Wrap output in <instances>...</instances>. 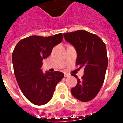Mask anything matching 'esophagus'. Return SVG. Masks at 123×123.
<instances>
[{
    "label": "esophagus",
    "instance_id": "esophagus-1",
    "mask_svg": "<svg viewBox=\"0 0 123 123\" xmlns=\"http://www.w3.org/2000/svg\"><path fill=\"white\" fill-rule=\"evenodd\" d=\"M64 76L66 77H69L70 76V74H64Z\"/></svg>",
    "mask_w": 123,
    "mask_h": 123
}]
</instances>
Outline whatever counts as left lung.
Instances as JSON below:
<instances>
[{
    "instance_id": "obj_1",
    "label": "left lung",
    "mask_w": 123,
    "mask_h": 123,
    "mask_svg": "<svg viewBox=\"0 0 123 123\" xmlns=\"http://www.w3.org/2000/svg\"><path fill=\"white\" fill-rule=\"evenodd\" d=\"M65 40L76 48V66L84 67V76L72 88L74 98L82 102L89 101L96 96L105 81L108 59L105 42L98 36L83 30L64 34Z\"/></svg>"
}]
</instances>
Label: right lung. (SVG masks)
I'll return each mask as SVG.
<instances>
[{
	"label": "right lung",
	"mask_w": 123,
	"mask_h": 123,
	"mask_svg": "<svg viewBox=\"0 0 123 123\" xmlns=\"http://www.w3.org/2000/svg\"><path fill=\"white\" fill-rule=\"evenodd\" d=\"M62 41V34L52 36H32L20 40L12 52V63L17 82L30 102L44 105L53 96L55 86L64 77L61 72L42 73V60Z\"/></svg>",
	"instance_id": "add662e5"
}]
</instances>
